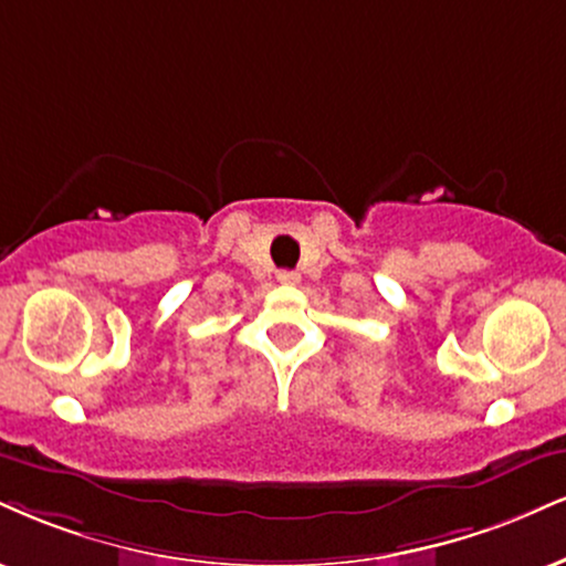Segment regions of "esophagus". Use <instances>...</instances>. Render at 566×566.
Listing matches in <instances>:
<instances>
[{
	"instance_id": "34e87169",
	"label": "esophagus",
	"mask_w": 566,
	"mask_h": 566,
	"mask_svg": "<svg viewBox=\"0 0 566 566\" xmlns=\"http://www.w3.org/2000/svg\"><path fill=\"white\" fill-rule=\"evenodd\" d=\"M279 284H287V287H295V284H301V274L297 271H279Z\"/></svg>"
}]
</instances>
